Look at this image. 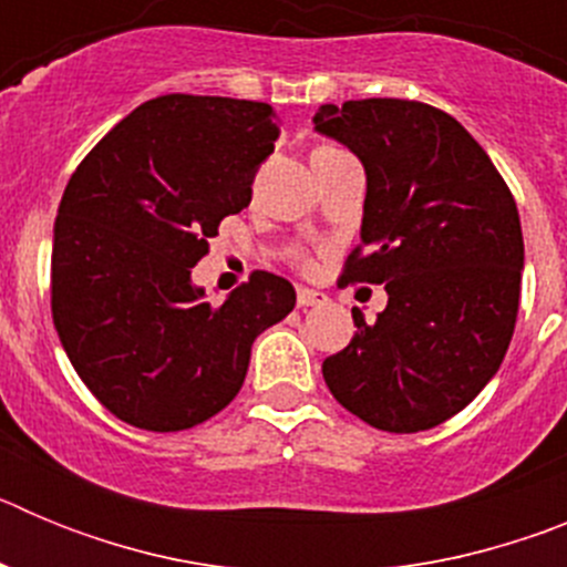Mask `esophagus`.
Here are the masks:
<instances>
[{
    "instance_id": "34e87169",
    "label": "esophagus",
    "mask_w": 567,
    "mask_h": 567,
    "mask_svg": "<svg viewBox=\"0 0 567 567\" xmlns=\"http://www.w3.org/2000/svg\"><path fill=\"white\" fill-rule=\"evenodd\" d=\"M323 300H327V295L315 292V289H307V287H300V289H298V307H300V309L315 307V303H323Z\"/></svg>"
}]
</instances>
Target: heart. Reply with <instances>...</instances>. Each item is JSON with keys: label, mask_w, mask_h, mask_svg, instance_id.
Returning a JSON list of instances; mask_svg holds the SVG:
<instances>
[{"label": "heart", "mask_w": 567, "mask_h": 567, "mask_svg": "<svg viewBox=\"0 0 567 567\" xmlns=\"http://www.w3.org/2000/svg\"><path fill=\"white\" fill-rule=\"evenodd\" d=\"M298 260H300V264H309V258H307V255H303V252L298 255Z\"/></svg>", "instance_id": "obj_1"}]
</instances>
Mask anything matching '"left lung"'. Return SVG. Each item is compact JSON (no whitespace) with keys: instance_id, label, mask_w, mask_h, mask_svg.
Here are the masks:
<instances>
[{"instance_id":"left-lung-1","label":"left lung","mask_w":567,"mask_h":567,"mask_svg":"<svg viewBox=\"0 0 567 567\" xmlns=\"http://www.w3.org/2000/svg\"><path fill=\"white\" fill-rule=\"evenodd\" d=\"M312 122L365 169L360 247L340 280L389 295L374 323L352 309L358 332L323 360V380L374 429H434L508 352L525 260L517 202L468 130L432 104H320Z\"/></svg>"}]
</instances>
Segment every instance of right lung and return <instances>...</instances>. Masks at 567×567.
<instances>
[{
    "label": "right lung",
    "instance_id": "right-lung-1",
    "mask_svg": "<svg viewBox=\"0 0 567 567\" xmlns=\"http://www.w3.org/2000/svg\"><path fill=\"white\" fill-rule=\"evenodd\" d=\"M280 127L264 102L169 93L115 124L70 175L53 227L50 309L99 403L147 432H184L240 392L264 329L295 309L287 278L252 272L221 307L193 267L252 202Z\"/></svg>",
    "mask_w": 567,
    "mask_h": 567
}]
</instances>
